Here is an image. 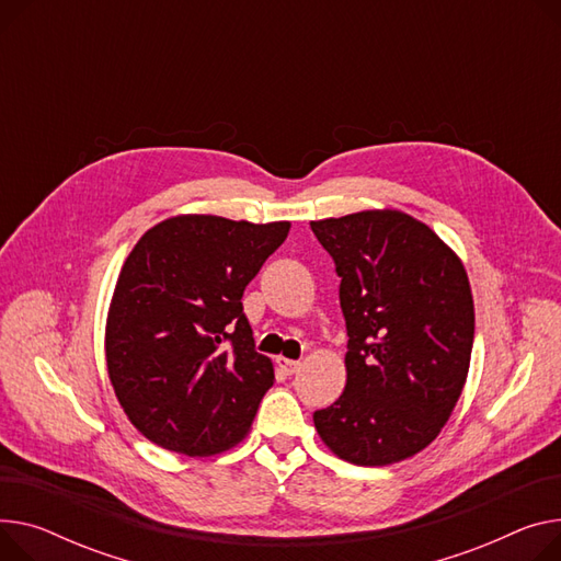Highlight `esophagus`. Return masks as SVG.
I'll list each match as a JSON object with an SVG mask.
<instances>
[{
  "instance_id": "1",
  "label": "esophagus",
  "mask_w": 561,
  "mask_h": 561,
  "mask_svg": "<svg viewBox=\"0 0 561 561\" xmlns=\"http://www.w3.org/2000/svg\"><path fill=\"white\" fill-rule=\"evenodd\" d=\"M277 367L284 371L286 377H290V375H295L297 369H300V360H290L286 356H277Z\"/></svg>"
}]
</instances>
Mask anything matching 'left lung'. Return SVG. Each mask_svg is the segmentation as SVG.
<instances>
[{
	"instance_id": "8db88e82",
	"label": "left lung",
	"mask_w": 561,
	"mask_h": 561,
	"mask_svg": "<svg viewBox=\"0 0 561 561\" xmlns=\"http://www.w3.org/2000/svg\"><path fill=\"white\" fill-rule=\"evenodd\" d=\"M341 277L347 383L316 410L327 449L358 467L413 458L462 394L473 347V297L462 259L399 209L311 220Z\"/></svg>"
}]
</instances>
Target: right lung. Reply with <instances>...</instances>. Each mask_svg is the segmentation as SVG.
Instances as JSON below:
<instances>
[{
	"label": "right lung",
	"instance_id": "obj_1",
	"mask_svg": "<svg viewBox=\"0 0 561 561\" xmlns=\"http://www.w3.org/2000/svg\"><path fill=\"white\" fill-rule=\"evenodd\" d=\"M290 222L180 214L126 256L105 320L107 377L130 424L192 458L237 446L273 360L254 352L241 297Z\"/></svg>",
	"mask_w": 561,
	"mask_h": 561
}]
</instances>
